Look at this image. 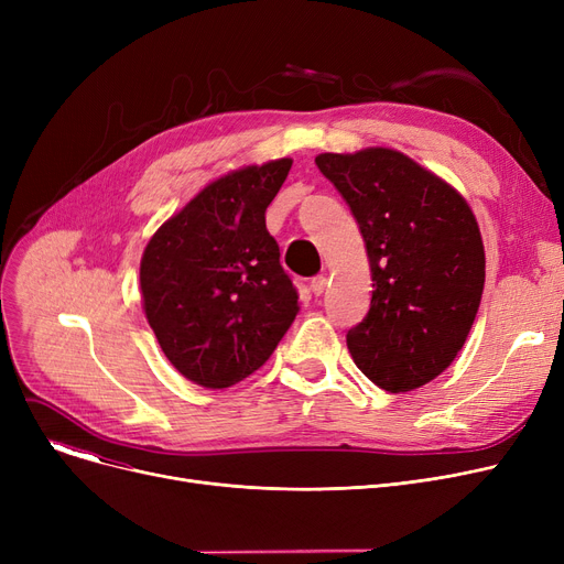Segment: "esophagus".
Segmentation results:
<instances>
[{
	"label": "esophagus",
	"mask_w": 564,
	"mask_h": 564,
	"mask_svg": "<svg viewBox=\"0 0 564 564\" xmlns=\"http://www.w3.org/2000/svg\"><path fill=\"white\" fill-rule=\"evenodd\" d=\"M311 290H313V294H317V297H319V294H322L324 290H327V276H324V274L313 276V279H311Z\"/></svg>",
	"instance_id": "esophagus-1"
}]
</instances>
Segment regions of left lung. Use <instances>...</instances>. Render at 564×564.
<instances>
[{"instance_id":"8db88e82","label":"left lung","mask_w":564,"mask_h":564,"mask_svg":"<svg viewBox=\"0 0 564 564\" xmlns=\"http://www.w3.org/2000/svg\"><path fill=\"white\" fill-rule=\"evenodd\" d=\"M315 164L357 219L375 281L368 315L347 332L351 359L383 391L421 389L455 361L476 319L478 221L457 189L391 148Z\"/></svg>"}]
</instances>
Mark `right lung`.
Instances as JSON below:
<instances>
[{
    "label": "right lung",
    "instance_id": "right-lung-1",
    "mask_svg": "<svg viewBox=\"0 0 564 564\" xmlns=\"http://www.w3.org/2000/svg\"><path fill=\"white\" fill-rule=\"evenodd\" d=\"M292 160L237 169L200 189L148 242L139 283L171 366L205 389L256 372L300 313L264 210Z\"/></svg>",
    "mask_w": 564,
    "mask_h": 564
}]
</instances>
